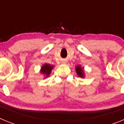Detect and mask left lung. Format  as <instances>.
Listing matches in <instances>:
<instances>
[{
	"instance_id": "1",
	"label": "left lung",
	"mask_w": 124,
	"mask_h": 124,
	"mask_svg": "<svg viewBox=\"0 0 124 124\" xmlns=\"http://www.w3.org/2000/svg\"><path fill=\"white\" fill-rule=\"evenodd\" d=\"M76 73H77V74L78 75V76H79V77L81 78L84 77V70H83V68H82L81 66H77L76 67Z\"/></svg>"
}]
</instances>
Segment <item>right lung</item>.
Listing matches in <instances>:
<instances>
[{
    "label": "right lung",
    "mask_w": 124,
    "mask_h": 124,
    "mask_svg": "<svg viewBox=\"0 0 124 124\" xmlns=\"http://www.w3.org/2000/svg\"><path fill=\"white\" fill-rule=\"evenodd\" d=\"M53 67H54L53 65H50L49 64H45L41 66L40 72H41V73L45 75L46 78H47L50 74Z\"/></svg>",
    "instance_id": "obj_1"
}]
</instances>
